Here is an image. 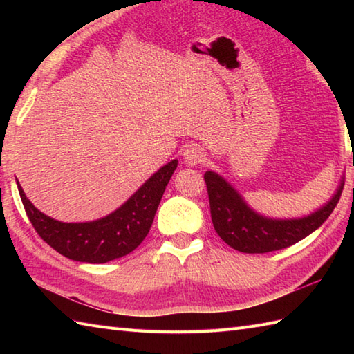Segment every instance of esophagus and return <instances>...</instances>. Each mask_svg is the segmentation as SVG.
Returning <instances> with one entry per match:
<instances>
[{
	"label": "esophagus",
	"mask_w": 354,
	"mask_h": 354,
	"mask_svg": "<svg viewBox=\"0 0 354 354\" xmlns=\"http://www.w3.org/2000/svg\"><path fill=\"white\" fill-rule=\"evenodd\" d=\"M207 160V153L205 150L199 147V146H190L185 149L184 152V162L187 165H196V164H202Z\"/></svg>",
	"instance_id": "obj_1"
}]
</instances>
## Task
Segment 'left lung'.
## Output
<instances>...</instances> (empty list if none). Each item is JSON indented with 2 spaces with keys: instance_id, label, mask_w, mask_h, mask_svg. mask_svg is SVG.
I'll return each instance as SVG.
<instances>
[{
  "instance_id": "obj_1",
  "label": "left lung",
  "mask_w": 354,
  "mask_h": 354,
  "mask_svg": "<svg viewBox=\"0 0 354 354\" xmlns=\"http://www.w3.org/2000/svg\"><path fill=\"white\" fill-rule=\"evenodd\" d=\"M204 179L216 232L225 243L246 254L283 250L312 234L332 214L344 189V181H341L333 198L309 216L298 219H269L255 213L237 190L217 173L205 171Z\"/></svg>"
}]
</instances>
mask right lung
<instances>
[{"mask_svg": "<svg viewBox=\"0 0 354 354\" xmlns=\"http://www.w3.org/2000/svg\"><path fill=\"white\" fill-rule=\"evenodd\" d=\"M178 160L153 173L114 213L93 222L66 223L41 213L17 181L22 205L37 234L66 259L85 263H106L137 248L152 227L153 217Z\"/></svg>", "mask_w": 354, "mask_h": 354, "instance_id": "add662e5", "label": "right lung"}]
</instances>
